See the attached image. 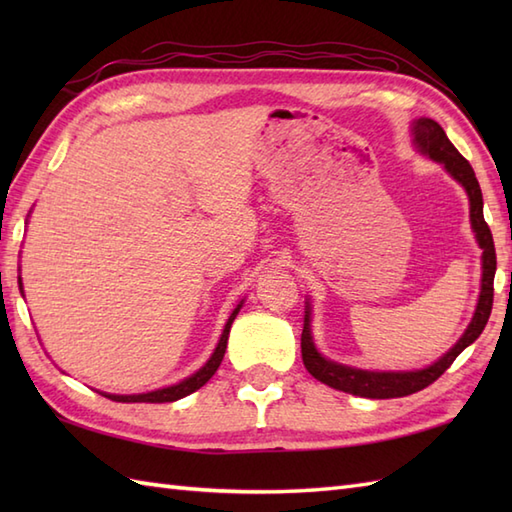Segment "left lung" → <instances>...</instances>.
<instances>
[{
    "label": "left lung",
    "mask_w": 512,
    "mask_h": 512,
    "mask_svg": "<svg viewBox=\"0 0 512 512\" xmlns=\"http://www.w3.org/2000/svg\"><path fill=\"white\" fill-rule=\"evenodd\" d=\"M411 140L422 156L440 162L449 176L462 184V189L469 195V217L471 228L475 233L477 244L482 248V284L480 297L473 312L469 328L458 339L447 354H442L436 363H431L422 369H407V372H383V369H358L352 365H343L325 358L312 339V306L306 301V314H303V334H301V356L303 365L308 372L321 380L323 385L332 389L345 391V394L361 396V398H400L416 394V391L429 387L433 380H438L451 363L458 358L466 347L475 343L477 336L486 328L488 317L493 308V279L497 270L495 244L491 228L484 222V200L480 182L475 178V171L469 165V160L462 158L458 149L453 147L451 140L444 134V129L433 121V118H416L411 121Z\"/></svg>",
    "instance_id": "left-lung-1"
}]
</instances>
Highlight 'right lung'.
Listing matches in <instances>:
<instances>
[{
  "label": "right lung",
  "mask_w": 512,
  "mask_h": 512,
  "mask_svg": "<svg viewBox=\"0 0 512 512\" xmlns=\"http://www.w3.org/2000/svg\"><path fill=\"white\" fill-rule=\"evenodd\" d=\"M19 290H21V295H24V286H21V277H19ZM242 306H244V299L237 303V308L231 312V317H228V321H226V325H224V330H222L220 341H217L211 358H209V361H206L195 374H191V376H187L184 380H180V383H176V385H169V387H162V389L147 391V394H105V391H101V394H103L105 398L116 400V402H173V400H180V398H184V396L193 394L195 389H200L202 385H206V380H209V378L217 372V367H220L222 358H224V352H226L228 332H231V325H233V321H235V317H237V312L242 310Z\"/></svg>",
  "instance_id": "obj_1"
}]
</instances>
